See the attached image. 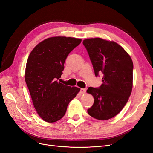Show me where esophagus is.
Masks as SVG:
<instances>
[{
	"label": "esophagus",
	"mask_w": 153,
	"mask_h": 153,
	"mask_svg": "<svg viewBox=\"0 0 153 153\" xmlns=\"http://www.w3.org/2000/svg\"><path fill=\"white\" fill-rule=\"evenodd\" d=\"M86 92L85 89H80V93L81 94H85Z\"/></svg>",
	"instance_id": "esophagus-1"
}]
</instances>
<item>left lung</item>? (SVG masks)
Wrapping results in <instances>:
<instances>
[{
  "label": "left lung",
  "mask_w": 153,
  "mask_h": 153,
  "mask_svg": "<svg viewBox=\"0 0 153 153\" xmlns=\"http://www.w3.org/2000/svg\"><path fill=\"white\" fill-rule=\"evenodd\" d=\"M96 76L102 74L99 87H90L87 93L94 97V104L87 112L98 120H108L124 108L131 94L133 64L128 53L114 41L101 38L83 41Z\"/></svg>",
  "instance_id": "left-lung-1"
}]
</instances>
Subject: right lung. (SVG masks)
Returning a JSON list of instances; mask_svg holds the SVG:
<instances>
[{"mask_svg": "<svg viewBox=\"0 0 153 153\" xmlns=\"http://www.w3.org/2000/svg\"><path fill=\"white\" fill-rule=\"evenodd\" d=\"M81 41L70 37H52L39 43L29 55L25 80L37 113L46 122L61 119L80 91L57 80L62 74L68 55Z\"/></svg>", "mask_w": 153, "mask_h": 153, "instance_id": "add662e5", "label": "right lung"}]
</instances>
